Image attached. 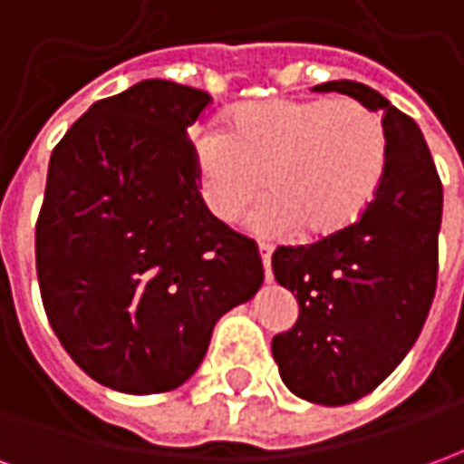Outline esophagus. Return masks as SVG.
I'll return each instance as SVG.
<instances>
[{
	"instance_id": "esophagus-1",
	"label": "esophagus",
	"mask_w": 464,
	"mask_h": 464,
	"mask_svg": "<svg viewBox=\"0 0 464 464\" xmlns=\"http://www.w3.org/2000/svg\"><path fill=\"white\" fill-rule=\"evenodd\" d=\"M258 251H261L263 271H266V283H271V281H273V271H271V253H273V246H268V243H261V246H258Z\"/></svg>"
}]
</instances>
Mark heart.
I'll use <instances>...</instances> for the list:
<instances>
[{"label":"heart","instance_id":"heart-1","mask_svg":"<svg viewBox=\"0 0 464 464\" xmlns=\"http://www.w3.org/2000/svg\"><path fill=\"white\" fill-rule=\"evenodd\" d=\"M196 186L206 211L233 223L261 191L253 231L323 238L358 221L375 198L388 133L355 99H266L233 109L228 131L191 133ZM264 181H260V176Z\"/></svg>","mask_w":464,"mask_h":464}]
</instances>
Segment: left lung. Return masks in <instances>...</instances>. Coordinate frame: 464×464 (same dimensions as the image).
I'll list each match as a JSON object with an SVG mask.
<instances>
[{"label": "left lung", "instance_id": "1", "mask_svg": "<svg viewBox=\"0 0 464 464\" xmlns=\"http://www.w3.org/2000/svg\"><path fill=\"white\" fill-rule=\"evenodd\" d=\"M382 114L388 163L358 221L308 246H281L273 276L301 305L271 343L293 395L348 405L398 368L425 325L438 285L442 183L420 126L360 82H325Z\"/></svg>", "mask_w": 464, "mask_h": 464}]
</instances>
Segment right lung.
<instances>
[{"instance_id":"add662e5","label":"right lung","mask_w":464,"mask_h":464,"mask_svg":"<svg viewBox=\"0 0 464 464\" xmlns=\"http://www.w3.org/2000/svg\"><path fill=\"white\" fill-rule=\"evenodd\" d=\"M211 96L143 79L89 106L56 143L36 221L46 318L106 388L151 395L201 365L213 325L251 301V238L206 211L186 131Z\"/></svg>"}]
</instances>
